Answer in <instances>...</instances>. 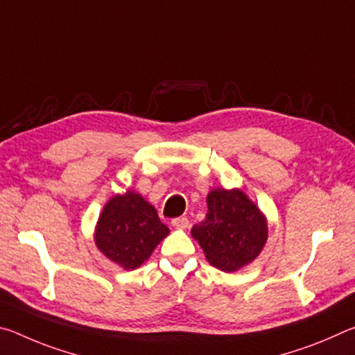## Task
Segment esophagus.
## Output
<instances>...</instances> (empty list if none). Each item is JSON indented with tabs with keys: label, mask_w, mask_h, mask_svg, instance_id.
I'll return each instance as SVG.
<instances>
[{
	"label": "esophagus",
	"mask_w": 355,
	"mask_h": 355,
	"mask_svg": "<svg viewBox=\"0 0 355 355\" xmlns=\"http://www.w3.org/2000/svg\"><path fill=\"white\" fill-rule=\"evenodd\" d=\"M172 227L178 228V230H186L189 227V220L188 218H178L172 220Z\"/></svg>",
	"instance_id": "obj_1"
}]
</instances>
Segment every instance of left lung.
<instances>
[{"label":"left lung","mask_w":355,"mask_h":355,"mask_svg":"<svg viewBox=\"0 0 355 355\" xmlns=\"http://www.w3.org/2000/svg\"><path fill=\"white\" fill-rule=\"evenodd\" d=\"M205 220L191 235L211 266L236 272L261 254L268 241V219L243 189L214 188L207 196Z\"/></svg>","instance_id":"left-lung-1"}]
</instances>
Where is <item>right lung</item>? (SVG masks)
<instances>
[{"label": "right lung", "instance_id": "1", "mask_svg": "<svg viewBox=\"0 0 355 355\" xmlns=\"http://www.w3.org/2000/svg\"><path fill=\"white\" fill-rule=\"evenodd\" d=\"M152 203L133 189L112 196L105 203L94 232L97 249L125 271L148 260L156 245L169 235Z\"/></svg>", "mask_w": 355, "mask_h": 355}]
</instances>
